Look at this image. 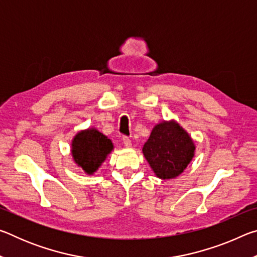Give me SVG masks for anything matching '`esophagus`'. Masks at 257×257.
Segmentation results:
<instances>
[{
	"label": "esophagus",
	"instance_id": "34e87169",
	"mask_svg": "<svg viewBox=\"0 0 257 257\" xmlns=\"http://www.w3.org/2000/svg\"><path fill=\"white\" fill-rule=\"evenodd\" d=\"M122 141H123V144H124L125 147H128V149H129V147H132V141H130V138L124 136L122 138Z\"/></svg>",
	"mask_w": 257,
	"mask_h": 257
}]
</instances>
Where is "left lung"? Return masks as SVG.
Instances as JSON below:
<instances>
[{"label":"left lung","mask_w":257,"mask_h":257,"mask_svg":"<svg viewBox=\"0 0 257 257\" xmlns=\"http://www.w3.org/2000/svg\"><path fill=\"white\" fill-rule=\"evenodd\" d=\"M142 151L155 176L168 180L184 172L194 159L196 146L176 120H163L152 129Z\"/></svg>","instance_id":"obj_1"}]
</instances>
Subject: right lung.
Returning a JSON list of instances; mask_svg holds the SVG:
<instances>
[{
    "label": "right lung",
    "instance_id": "right-lung-1",
    "mask_svg": "<svg viewBox=\"0 0 257 257\" xmlns=\"http://www.w3.org/2000/svg\"><path fill=\"white\" fill-rule=\"evenodd\" d=\"M114 149L111 139L95 127L78 132L71 141L73 162L86 175H94Z\"/></svg>",
    "mask_w": 257,
    "mask_h": 257
}]
</instances>
